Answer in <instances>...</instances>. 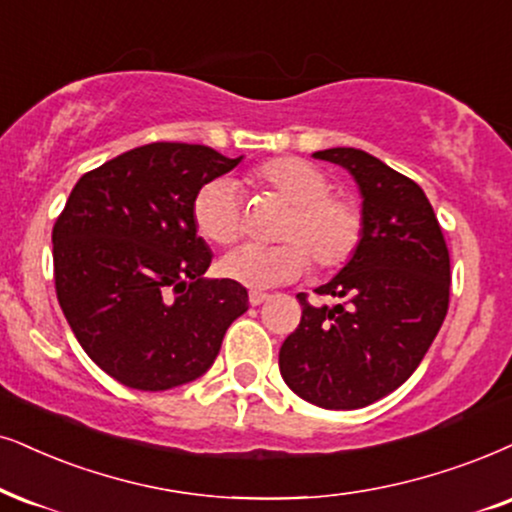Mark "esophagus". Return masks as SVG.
<instances>
[{
    "label": "esophagus",
    "mask_w": 512,
    "mask_h": 512,
    "mask_svg": "<svg viewBox=\"0 0 512 512\" xmlns=\"http://www.w3.org/2000/svg\"><path fill=\"white\" fill-rule=\"evenodd\" d=\"M248 300H250L252 307H257V304H262V302L269 300V293H262V290H250Z\"/></svg>",
    "instance_id": "1"
}]
</instances>
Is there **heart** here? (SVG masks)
Segmentation results:
<instances>
[{
  "label": "heart",
  "instance_id": "heart-1",
  "mask_svg": "<svg viewBox=\"0 0 512 512\" xmlns=\"http://www.w3.org/2000/svg\"><path fill=\"white\" fill-rule=\"evenodd\" d=\"M257 189L274 193L288 212L278 226V245H243L224 257L219 269L248 288H271L295 281L309 269V255L319 269H338L352 260L364 215L352 198L331 193V179L300 158H271L248 174ZM198 234L215 245H231L243 234L241 200L231 179L200 186L191 205Z\"/></svg>",
  "mask_w": 512,
  "mask_h": 512
}]
</instances>
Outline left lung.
Masks as SVG:
<instances>
[{
    "mask_svg": "<svg viewBox=\"0 0 512 512\" xmlns=\"http://www.w3.org/2000/svg\"><path fill=\"white\" fill-rule=\"evenodd\" d=\"M357 181L364 236L338 276L309 304L278 352L283 380L321 409L349 411L397 390L416 371L449 309L451 264L442 226L423 189L359 148H326Z\"/></svg>",
    "mask_w": 512,
    "mask_h": 512,
    "instance_id": "1",
    "label": "left lung"
}]
</instances>
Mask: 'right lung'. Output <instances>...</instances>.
<instances>
[{
	"label": "right lung",
	"mask_w": 512,
	"mask_h": 512,
	"mask_svg": "<svg viewBox=\"0 0 512 512\" xmlns=\"http://www.w3.org/2000/svg\"><path fill=\"white\" fill-rule=\"evenodd\" d=\"M200 144H146L82 174L58 215L56 297L89 359L118 383L160 392L215 364L248 290L203 278L212 252L196 234L200 186L241 163Z\"/></svg>",
	"instance_id": "add662e5"
}]
</instances>
